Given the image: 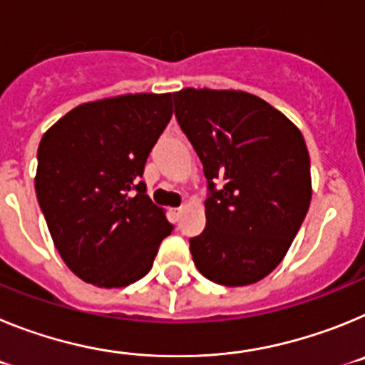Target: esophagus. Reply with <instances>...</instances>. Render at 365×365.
<instances>
[{"mask_svg":"<svg viewBox=\"0 0 365 365\" xmlns=\"http://www.w3.org/2000/svg\"><path fill=\"white\" fill-rule=\"evenodd\" d=\"M182 210H185V206H179V208H172V215L175 219H179L180 214H182Z\"/></svg>","mask_w":365,"mask_h":365,"instance_id":"1","label":"esophagus"}]
</instances>
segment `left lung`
Masks as SVG:
<instances>
[{"label":"left lung","instance_id":"1","mask_svg":"<svg viewBox=\"0 0 365 365\" xmlns=\"http://www.w3.org/2000/svg\"><path fill=\"white\" fill-rule=\"evenodd\" d=\"M175 117L202 163L206 228L190 240L199 272L243 287L282 263L311 205V159L302 131L245 91L180 89Z\"/></svg>","mask_w":365,"mask_h":365}]
</instances>
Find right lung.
<instances>
[{"label": "right lung", "instance_id": "obj_1", "mask_svg": "<svg viewBox=\"0 0 365 365\" xmlns=\"http://www.w3.org/2000/svg\"><path fill=\"white\" fill-rule=\"evenodd\" d=\"M172 113L170 93L122 95L71 109L41 137L38 202L54 247L83 282L113 289L144 278L172 234L138 180Z\"/></svg>", "mask_w": 365, "mask_h": 365}]
</instances>
